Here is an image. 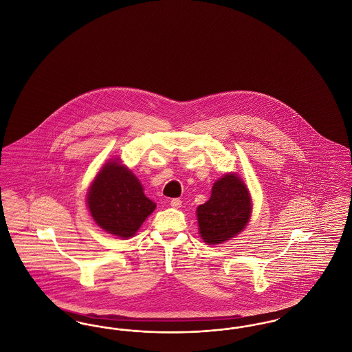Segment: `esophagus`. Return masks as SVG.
Wrapping results in <instances>:
<instances>
[{
	"instance_id": "obj_1",
	"label": "esophagus",
	"mask_w": 352,
	"mask_h": 352,
	"mask_svg": "<svg viewBox=\"0 0 352 352\" xmlns=\"http://www.w3.org/2000/svg\"><path fill=\"white\" fill-rule=\"evenodd\" d=\"M170 204H171V207H174V208H181V207H182V201L178 199V198H174V199L170 201Z\"/></svg>"
}]
</instances>
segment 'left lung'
Listing matches in <instances>:
<instances>
[{
	"mask_svg": "<svg viewBox=\"0 0 352 352\" xmlns=\"http://www.w3.org/2000/svg\"><path fill=\"white\" fill-rule=\"evenodd\" d=\"M252 214L250 191L240 177L228 173L218 179L210 199L197 208L199 234L208 245L221 244L248 224Z\"/></svg>",
	"mask_w": 352,
	"mask_h": 352,
	"instance_id": "left-lung-1",
	"label": "left lung"
}]
</instances>
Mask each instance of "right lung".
<instances>
[{
  "label": "right lung",
  "mask_w": 352,
  "mask_h": 352,
  "mask_svg": "<svg viewBox=\"0 0 352 352\" xmlns=\"http://www.w3.org/2000/svg\"><path fill=\"white\" fill-rule=\"evenodd\" d=\"M87 204L96 224L121 239L132 237L155 210L138 178L120 160L101 168L89 186Z\"/></svg>",
  "instance_id": "1"
}]
</instances>
